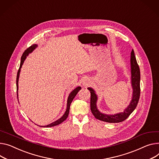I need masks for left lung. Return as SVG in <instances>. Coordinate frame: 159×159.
Instances as JSON below:
<instances>
[{
  "instance_id": "8db88e82",
  "label": "left lung",
  "mask_w": 159,
  "mask_h": 159,
  "mask_svg": "<svg viewBox=\"0 0 159 159\" xmlns=\"http://www.w3.org/2000/svg\"><path fill=\"white\" fill-rule=\"evenodd\" d=\"M131 74H132V85L133 88L132 99L129 106L125 109L123 113H120L114 115H107L100 113L96 107L97 95L94 90L89 88L90 91V109L91 111L95 118L99 120L108 122V123H119L126 120L129 115L136 109L140 97V70L137 63L136 58L134 55V50L131 52L130 56Z\"/></svg>"
}]
</instances>
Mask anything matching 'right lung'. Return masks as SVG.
Here are the masks:
<instances>
[{"mask_svg": "<svg viewBox=\"0 0 159 159\" xmlns=\"http://www.w3.org/2000/svg\"><path fill=\"white\" fill-rule=\"evenodd\" d=\"M37 47V45L36 44H33L32 46H30V47H29L27 50L24 52V53H23L21 58V63H20V68L18 70V73H17V76H16V90H17V98H18V78H19V75H20V69L23 64L24 60L26 58V57L29 55V53H31L34 49ZM81 90V87H78L76 89H75L74 90H73L69 95V97H68V100H67V109L65 113V114L61 117L60 119H58V120L54 121L53 123L48 125L46 126H41V127H53V126H56L58 125L59 124H60L67 118L68 115H69V109H70V105L72 101V100L74 99V98L75 97V96L76 95V94L78 93V92Z\"/></svg>", "mask_w": 159, "mask_h": 159, "instance_id": "obj_1", "label": "right lung"}]
</instances>
